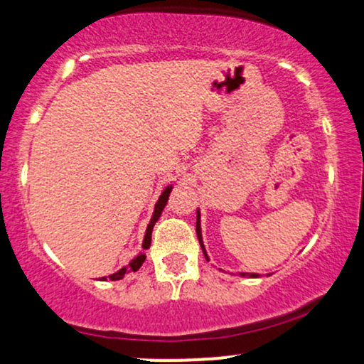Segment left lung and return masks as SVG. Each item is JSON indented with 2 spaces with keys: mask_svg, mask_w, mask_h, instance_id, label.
I'll return each instance as SVG.
<instances>
[{
  "mask_svg": "<svg viewBox=\"0 0 364 364\" xmlns=\"http://www.w3.org/2000/svg\"><path fill=\"white\" fill-rule=\"evenodd\" d=\"M196 236H198V241H200V246H202V252L205 255L207 262H208V255H207V250L205 246H203V240H202V228H200V210L196 208ZM241 277H245V275H248V277H258V274H248V272H240Z\"/></svg>",
  "mask_w": 364,
  "mask_h": 364,
  "instance_id": "obj_1",
  "label": "left lung"
}]
</instances>
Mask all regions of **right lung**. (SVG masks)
Segmentation results:
<instances>
[{"mask_svg": "<svg viewBox=\"0 0 364 364\" xmlns=\"http://www.w3.org/2000/svg\"><path fill=\"white\" fill-rule=\"evenodd\" d=\"M171 190H173V185L166 186V190L162 191L161 196H159L156 207H154V214H152V219H150V223L147 225V231H145V236H144V243H141V248L144 250H149L150 248V240H152V229L156 223L159 220V217H161L162 210H164L166 203H168V198H169V193ZM145 262V253L140 252L136 257H133L132 260H129L128 265H124L123 269H119L118 272L111 274L109 277H102V281H107V279H111V281H119V279L124 277V274H129V272H136V270L140 269L141 263Z\"/></svg>", "mask_w": 364, "mask_h": 364, "instance_id": "obj_1", "label": "right lung"}]
</instances>
